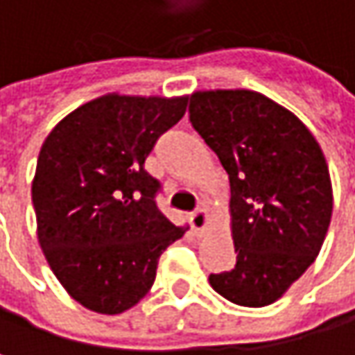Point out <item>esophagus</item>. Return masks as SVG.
<instances>
[{
  "label": "esophagus",
  "instance_id": "obj_1",
  "mask_svg": "<svg viewBox=\"0 0 355 355\" xmlns=\"http://www.w3.org/2000/svg\"><path fill=\"white\" fill-rule=\"evenodd\" d=\"M189 222H191V228L195 234H203L207 230V224H209V216L205 209H197L189 216Z\"/></svg>",
  "mask_w": 355,
  "mask_h": 355
}]
</instances>
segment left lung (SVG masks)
I'll return each mask as SVG.
<instances>
[{
  "label": "left lung",
  "mask_w": 355,
  "mask_h": 355,
  "mask_svg": "<svg viewBox=\"0 0 355 355\" xmlns=\"http://www.w3.org/2000/svg\"><path fill=\"white\" fill-rule=\"evenodd\" d=\"M189 119L230 180L236 265L209 284L239 306L273 304L313 265L329 230L333 189L319 141L252 90L193 92Z\"/></svg>",
  "instance_id": "obj_1"
}]
</instances>
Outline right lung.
Segmentation results:
<instances>
[{"label":"right lung","mask_w":355,"mask_h":355,"mask_svg":"<svg viewBox=\"0 0 355 355\" xmlns=\"http://www.w3.org/2000/svg\"><path fill=\"white\" fill-rule=\"evenodd\" d=\"M187 96L105 94L46 135L33 180L36 236L67 294L101 315L135 306L158 259L184 234L156 205L160 182L144 162L177 125Z\"/></svg>","instance_id":"add662e5"}]
</instances>
